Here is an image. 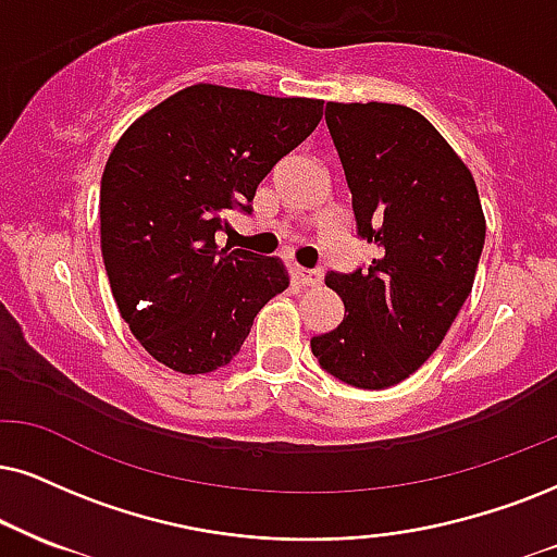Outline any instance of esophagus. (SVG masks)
<instances>
[{
  "label": "esophagus",
  "instance_id": "1",
  "mask_svg": "<svg viewBox=\"0 0 557 557\" xmlns=\"http://www.w3.org/2000/svg\"><path fill=\"white\" fill-rule=\"evenodd\" d=\"M294 276H297V281L301 286H318L322 281V271L320 268H301L297 265L294 268Z\"/></svg>",
  "mask_w": 557,
  "mask_h": 557
}]
</instances>
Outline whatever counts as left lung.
<instances>
[{"instance_id":"obj_1","label":"left lung","mask_w":557,"mask_h":557,"mask_svg":"<svg viewBox=\"0 0 557 557\" xmlns=\"http://www.w3.org/2000/svg\"><path fill=\"white\" fill-rule=\"evenodd\" d=\"M327 132L351 190L369 268L325 276L346 307L310 341L320 367L359 389L403 382L436 351L462 310L485 243L475 177L413 108L327 102Z\"/></svg>"}]
</instances>
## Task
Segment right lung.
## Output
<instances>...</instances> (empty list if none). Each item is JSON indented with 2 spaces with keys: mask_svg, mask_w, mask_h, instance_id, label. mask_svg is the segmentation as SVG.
Masks as SVG:
<instances>
[{
  "mask_svg": "<svg viewBox=\"0 0 557 557\" xmlns=\"http://www.w3.org/2000/svg\"><path fill=\"white\" fill-rule=\"evenodd\" d=\"M322 100L190 85L136 119L100 183V247L121 318L181 374L226 367L289 286L278 258L219 250L226 211L250 214L273 164L310 136Z\"/></svg>",
  "mask_w": 557,
  "mask_h": 557,
  "instance_id": "add662e5",
  "label": "right lung"
}]
</instances>
